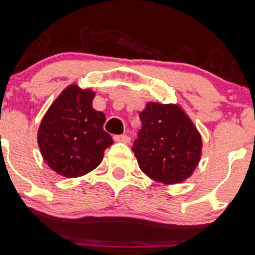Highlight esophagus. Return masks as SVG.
I'll use <instances>...</instances> for the list:
<instances>
[{
    "label": "esophagus",
    "mask_w": 255,
    "mask_h": 255,
    "mask_svg": "<svg viewBox=\"0 0 255 255\" xmlns=\"http://www.w3.org/2000/svg\"><path fill=\"white\" fill-rule=\"evenodd\" d=\"M113 139L116 142H123V143H128L129 142V137L127 134H120V135H114Z\"/></svg>",
    "instance_id": "esophagus-1"
}]
</instances>
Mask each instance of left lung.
Masks as SVG:
<instances>
[{"label":"left lung","instance_id":"obj_1","mask_svg":"<svg viewBox=\"0 0 255 255\" xmlns=\"http://www.w3.org/2000/svg\"><path fill=\"white\" fill-rule=\"evenodd\" d=\"M139 120L142 127L132 151L142 172L163 185L189 178L201 158L203 139L184 109L149 102Z\"/></svg>","mask_w":255,"mask_h":255}]
</instances>
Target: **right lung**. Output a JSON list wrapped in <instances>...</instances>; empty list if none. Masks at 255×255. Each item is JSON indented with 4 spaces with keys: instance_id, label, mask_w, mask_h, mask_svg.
Returning <instances> with one entry per match:
<instances>
[{
    "instance_id": "1",
    "label": "right lung",
    "mask_w": 255,
    "mask_h": 255,
    "mask_svg": "<svg viewBox=\"0 0 255 255\" xmlns=\"http://www.w3.org/2000/svg\"><path fill=\"white\" fill-rule=\"evenodd\" d=\"M95 93L71 84L45 113L37 143L45 162L64 177H79L102 162L113 139L103 129L106 114L93 108Z\"/></svg>"
}]
</instances>
